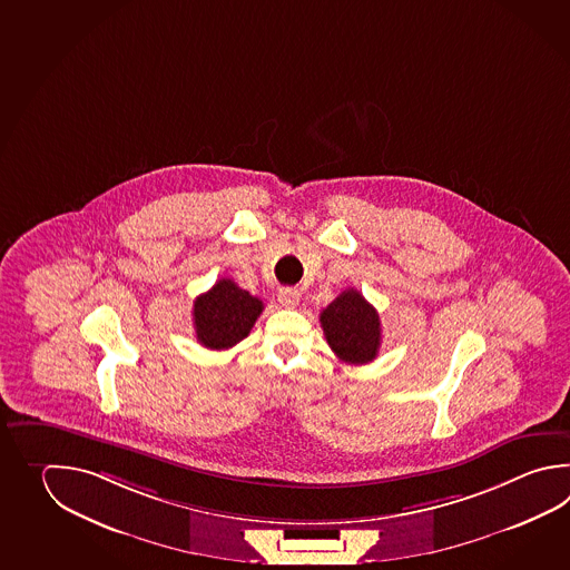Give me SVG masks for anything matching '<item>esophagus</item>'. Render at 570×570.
<instances>
[{
    "label": "esophagus",
    "instance_id": "34e87169",
    "mask_svg": "<svg viewBox=\"0 0 570 570\" xmlns=\"http://www.w3.org/2000/svg\"><path fill=\"white\" fill-rule=\"evenodd\" d=\"M278 301L282 306L294 308L296 304L301 303V294L296 288H279Z\"/></svg>",
    "mask_w": 570,
    "mask_h": 570
}]
</instances>
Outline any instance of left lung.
Returning <instances> with one entry per match:
<instances>
[{"instance_id":"left-lung-1","label":"left lung","mask_w":570,"mask_h":570,"mask_svg":"<svg viewBox=\"0 0 570 570\" xmlns=\"http://www.w3.org/2000/svg\"><path fill=\"white\" fill-rule=\"evenodd\" d=\"M321 326L338 360L361 365L377 357L382 345L380 314L360 292H341L321 313Z\"/></svg>"}]
</instances>
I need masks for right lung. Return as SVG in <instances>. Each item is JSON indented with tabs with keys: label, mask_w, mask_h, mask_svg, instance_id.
<instances>
[{
	"label": "right lung",
	"mask_w": 570,
	"mask_h": 570,
	"mask_svg": "<svg viewBox=\"0 0 570 570\" xmlns=\"http://www.w3.org/2000/svg\"><path fill=\"white\" fill-rule=\"evenodd\" d=\"M264 303L239 288L233 279L222 278L209 292L200 294L193 306L197 341L203 347L229 348L249 335Z\"/></svg>",
	"instance_id": "add662e5"
}]
</instances>
